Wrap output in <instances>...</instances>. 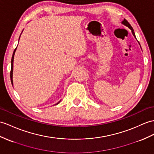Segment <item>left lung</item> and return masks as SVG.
Listing matches in <instances>:
<instances>
[{
  "mask_svg": "<svg viewBox=\"0 0 154 154\" xmlns=\"http://www.w3.org/2000/svg\"><path fill=\"white\" fill-rule=\"evenodd\" d=\"M122 23L123 25H125V26H126V27H128L129 29H130L131 30V32H132V34H133V35L134 36V38H136V36H135V34H134V30H133V27H131V25L129 23V22L127 21L125 19H123V20L122 21ZM137 39V38H136ZM139 43V42H138Z\"/></svg>",
  "mask_w": 154,
  "mask_h": 154,
  "instance_id": "obj_1",
  "label": "left lung"
}]
</instances>
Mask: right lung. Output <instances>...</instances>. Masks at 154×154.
Listing matches in <instances>:
<instances>
[{
  "label": "right lung",
  "mask_w": 154,
  "mask_h": 154,
  "mask_svg": "<svg viewBox=\"0 0 154 154\" xmlns=\"http://www.w3.org/2000/svg\"><path fill=\"white\" fill-rule=\"evenodd\" d=\"M23 32V31H22ZM21 36V35H20ZM20 38H19V40H20ZM16 49L17 48L15 49L14 51V53H13V55H12V60H11V71H10V80H11V83H12V85H13V68H14V55H15V52H16ZM60 102H61V100H59V102L57 103H56L55 105H57V104H58Z\"/></svg>",
  "instance_id": "add662e5"
}]
</instances>
